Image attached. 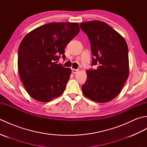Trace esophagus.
Returning a JSON list of instances; mask_svg holds the SVG:
<instances>
[{"label":"esophagus","instance_id":"34e87169","mask_svg":"<svg viewBox=\"0 0 147 147\" xmlns=\"http://www.w3.org/2000/svg\"><path fill=\"white\" fill-rule=\"evenodd\" d=\"M78 71H79V70L76 69H74V68L72 69V73H74V74H76Z\"/></svg>","mask_w":147,"mask_h":147}]
</instances>
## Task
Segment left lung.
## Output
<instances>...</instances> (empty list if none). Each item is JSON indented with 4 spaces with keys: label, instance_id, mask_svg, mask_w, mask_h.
<instances>
[{
    "label": "left lung",
    "instance_id": "obj_1",
    "mask_svg": "<svg viewBox=\"0 0 147 147\" xmlns=\"http://www.w3.org/2000/svg\"><path fill=\"white\" fill-rule=\"evenodd\" d=\"M80 25L90 41L93 55L92 64L97 67L86 71V81L82 88L83 93L96 102H108L118 95L128 78L126 42L103 21L84 22Z\"/></svg>",
    "mask_w": 147,
    "mask_h": 147
}]
</instances>
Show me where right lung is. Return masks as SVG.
Here are the masks:
<instances>
[{
	"instance_id": "right-lung-1",
	"label": "right lung",
	"mask_w": 147,
	"mask_h": 147,
	"mask_svg": "<svg viewBox=\"0 0 147 147\" xmlns=\"http://www.w3.org/2000/svg\"><path fill=\"white\" fill-rule=\"evenodd\" d=\"M80 32L78 23H51L24 37L18 49V67L24 88L33 98L48 102L63 93L71 69L55 62L65 58L64 49Z\"/></svg>"
}]
</instances>
